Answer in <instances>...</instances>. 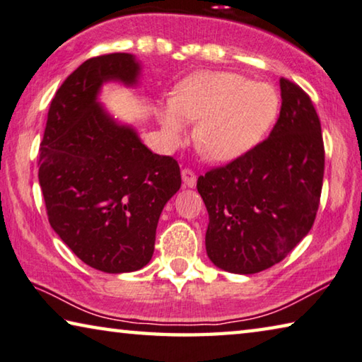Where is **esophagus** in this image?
<instances>
[{
	"mask_svg": "<svg viewBox=\"0 0 362 362\" xmlns=\"http://www.w3.org/2000/svg\"><path fill=\"white\" fill-rule=\"evenodd\" d=\"M181 177H182V182H185L186 187H194L195 182H197V176H195L194 171L189 168H185L181 171Z\"/></svg>",
	"mask_w": 362,
	"mask_h": 362,
	"instance_id": "1",
	"label": "esophagus"
}]
</instances>
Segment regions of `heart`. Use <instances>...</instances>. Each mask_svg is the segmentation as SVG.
Wrapping results in <instances>:
<instances>
[{
	"mask_svg": "<svg viewBox=\"0 0 362 362\" xmlns=\"http://www.w3.org/2000/svg\"><path fill=\"white\" fill-rule=\"evenodd\" d=\"M281 96L269 83H255L230 72H204L176 88L158 120L171 142L186 133V121L197 122L194 139L218 162L244 157L262 144L274 127Z\"/></svg>",
	"mask_w": 362,
	"mask_h": 362,
	"instance_id": "heart-1",
	"label": "heart"
}]
</instances>
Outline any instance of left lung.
I'll use <instances>...</instances> for the list:
<instances>
[{"mask_svg":"<svg viewBox=\"0 0 362 362\" xmlns=\"http://www.w3.org/2000/svg\"><path fill=\"white\" fill-rule=\"evenodd\" d=\"M279 85L281 114L269 138L197 180L209 211L206 255L234 274H255L282 262L310 233L319 209L321 122L298 85L286 78Z\"/></svg>","mask_w":362,"mask_h":362,"instance_id":"left-lung-1","label":"left lung"}]
</instances>
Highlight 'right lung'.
Here are the masks:
<instances>
[{
  "instance_id": "right-lung-1",
  "label": "right lung",
  "mask_w": 362,
  "mask_h": 362,
  "mask_svg": "<svg viewBox=\"0 0 362 362\" xmlns=\"http://www.w3.org/2000/svg\"><path fill=\"white\" fill-rule=\"evenodd\" d=\"M139 74L127 52L83 62L52 98L40 146L51 228L83 263L109 274L151 262L160 213L181 187L176 160L147 149L98 100L104 83L136 86Z\"/></svg>"
}]
</instances>
